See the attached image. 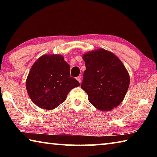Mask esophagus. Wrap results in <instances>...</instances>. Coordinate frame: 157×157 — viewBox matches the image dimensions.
Segmentation results:
<instances>
[{
  "mask_svg": "<svg viewBox=\"0 0 157 157\" xmlns=\"http://www.w3.org/2000/svg\"><path fill=\"white\" fill-rule=\"evenodd\" d=\"M77 80H78L79 83H81L82 82V78H81V76H78V78H77Z\"/></svg>",
  "mask_w": 157,
  "mask_h": 157,
  "instance_id": "esophagus-1",
  "label": "esophagus"
}]
</instances>
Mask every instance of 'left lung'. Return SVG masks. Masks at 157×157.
Listing matches in <instances>:
<instances>
[{
    "mask_svg": "<svg viewBox=\"0 0 157 157\" xmlns=\"http://www.w3.org/2000/svg\"><path fill=\"white\" fill-rule=\"evenodd\" d=\"M86 70L82 89L94 107L102 111L112 110L123 102L130 78L120 59L109 50L99 48L82 55Z\"/></svg>",
    "mask_w": 157,
    "mask_h": 157,
    "instance_id": "1",
    "label": "left lung"
}]
</instances>
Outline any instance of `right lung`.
<instances>
[{"mask_svg":"<svg viewBox=\"0 0 157 157\" xmlns=\"http://www.w3.org/2000/svg\"><path fill=\"white\" fill-rule=\"evenodd\" d=\"M29 97L36 106L54 109L64 102L71 89L79 86L71 77L70 66L61 55H44L32 66L26 79Z\"/></svg>","mask_w":157,"mask_h":157,"instance_id":"right-lung-1","label":"right lung"}]
</instances>
